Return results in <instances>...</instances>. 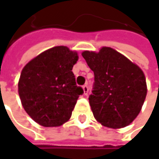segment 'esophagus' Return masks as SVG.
<instances>
[{
  "instance_id": "34e87169",
  "label": "esophagus",
  "mask_w": 159,
  "mask_h": 159,
  "mask_svg": "<svg viewBox=\"0 0 159 159\" xmlns=\"http://www.w3.org/2000/svg\"><path fill=\"white\" fill-rule=\"evenodd\" d=\"M83 91H84V95H88V93H89V88H88V86L87 85H85V86H83Z\"/></svg>"
}]
</instances>
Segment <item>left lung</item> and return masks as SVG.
I'll return each mask as SVG.
<instances>
[{
  "label": "left lung",
  "mask_w": 159,
  "mask_h": 159,
  "mask_svg": "<svg viewBox=\"0 0 159 159\" xmlns=\"http://www.w3.org/2000/svg\"><path fill=\"white\" fill-rule=\"evenodd\" d=\"M82 57L94 71L89 103L95 119L110 128H122L140 113L147 95L143 71L115 49L84 51Z\"/></svg>",
  "instance_id": "obj_1"
}]
</instances>
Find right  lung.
<instances>
[{
    "label": "right lung",
    "mask_w": 159,
    "mask_h": 159,
    "mask_svg": "<svg viewBox=\"0 0 159 159\" xmlns=\"http://www.w3.org/2000/svg\"><path fill=\"white\" fill-rule=\"evenodd\" d=\"M78 58L77 52L67 47H54L23 68L18 94L25 111L36 123L52 127L70 119L79 96L84 93L71 70Z\"/></svg>",
    "instance_id": "add662e5"
}]
</instances>
